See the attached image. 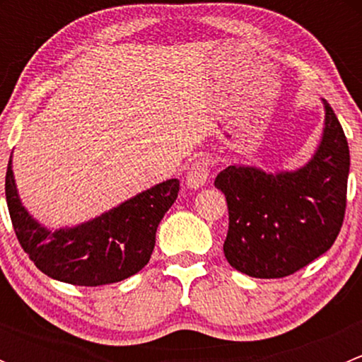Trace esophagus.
<instances>
[{
  "label": "esophagus",
  "mask_w": 362,
  "mask_h": 362,
  "mask_svg": "<svg viewBox=\"0 0 362 362\" xmlns=\"http://www.w3.org/2000/svg\"><path fill=\"white\" fill-rule=\"evenodd\" d=\"M208 177H210V163H208V159H198L189 166L185 182L191 189H198L206 184Z\"/></svg>",
  "instance_id": "esophagus-1"
}]
</instances>
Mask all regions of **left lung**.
<instances>
[{
    "instance_id": "obj_1",
    "label": "left lung",
    "mask_w": 362,
    "mask_h": 362,
    "mask_svg": "<svg viewBox=\"0 0 362 362\" xmlns=\"http://www.w3.org/2000/svg\"><path fill=\"white\" fill-rule=\"evenodd\" d=\"M324 108L322 141L308 164L275 175L228 166L215 178L229 211L224 255L245 275H293L337 240L345 217L350 154L341 124L326 100Z\"/></svg>"
}]
</instances>
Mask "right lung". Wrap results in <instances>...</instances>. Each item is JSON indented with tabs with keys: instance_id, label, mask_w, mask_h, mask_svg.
Returning a JSON list of instances; mask_svg holds the SVG:
<instances>
[{
	"instance_id": "1",
	"label": "right lung",
	"mask_w": 362,
	"mask_h": 362,
	"mask_svg": "<svg viewBox=\"0 0 362 362\" xmlns=\"http://www.w3.org/2000/svg\"><path fill=\"white\" fill-rule=\"evenodd\" d=\"M178 189L180 182L171 178L93 221L49 231L21 203L13 180L12 156L5 178L13 231L29 259L50 279L83 287L120 282L147 264L160 218L177 199Z\"/></svg>"
}]
</instances>
